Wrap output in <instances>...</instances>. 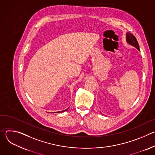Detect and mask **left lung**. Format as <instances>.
<instances>
[{
  "label": "left lung",
  "mask_w": 155,
  "mask_h": 155,
  "mask_svg": "<svg viewBox=\"0 0 155 155\" xmlns=\"http://www.w3.org/2000/svg\"><path fill=\"white\" fill-rule=\"evenodd\" d=\"M126 40H127V43L129 44H130V45L135 47L137 49L140 50L138 41L134 35H132V34H130L129 32H127L126 34Z\"/></svg>",
  "instance_id": "8db88e82"
}]
</instances>
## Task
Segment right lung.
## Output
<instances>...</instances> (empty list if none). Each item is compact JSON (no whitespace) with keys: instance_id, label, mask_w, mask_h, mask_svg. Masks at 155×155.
Listing matches in <instances>:
<instances>
[{"instance_id":"right-lung-1","label":"right lung","mask_w":155,"mask_h":155,"mask_svg":"<svg viewBox=\"0 0 155 155\" xmlns=\"http://www.w3.org/2000/svg\"><path fill=\"white\" fill-rule=\"evenodd\" d=\"M68 108H67V109H65V110H62V111H60V112H53V113H60V112H65V111H67V110H68Z\"/></svg>"}]
</instances>
